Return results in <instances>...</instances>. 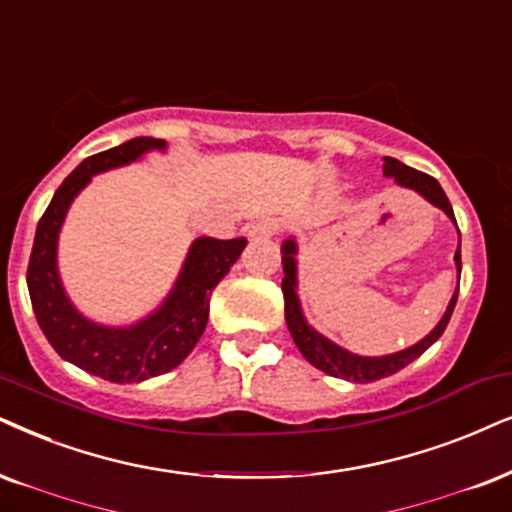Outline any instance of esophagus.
I'll return each instance as SVG.
<instances>
[{
  "mask_svg": "<svg viewBox=\"0 0 512 512\" xmlns=\"http://www.w3.org/2000/svg\"><path fill=\"white\" fill-rule=\"evenodd\" d=\"M276 231H278L276 222H271V219H262V222L250 226L248 238L250 241H267V238L276 236Z\"/></svg>",
  "mask_w": 512,
  "mask_h": 512,
  "instance_id": "esophagus-1",
  "label": "esophagus"
}]
</instances>
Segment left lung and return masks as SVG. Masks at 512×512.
Masks as SVG:
<instances>
[{
    "label": "left lung",
    "mask_w": 512,
    "mask_h": 512,
    "mask_svg": "<svg viewBox=\"0 0 512 512\" xmlns=\"http://www.w3.org/2000/svg\"><path fill=\"white\" fill-rule=\"evenodd\" d=\"M383 174L385 177L394 179V184H399L401 189L416 191L418 196H423L430 205H435V208L442 210L444 215L456 224L454 208H451L449 198H446L444 189L439 186V181L435 177L413 170V167L399 163L397 158H383ZM281 262H283V274H286L281 281L283 300H286V323L297 349H300L302 357L312 366L319 368V371L335 375V378L352 380V383H373V380L387 378V375H394L404 366H409L413 359H418L425 349L435 345V342L442 338L446 323H449L451 314H454V307L458 300V283H456V293L449 300V307H446L444 316L423 340L416 342V345L399 349V352H392V354H383V357H361V354H354L345 347L335 345L333 340H328L326 335H321L312 323H307V319H304L300 297H297V241L293 236L286 238L281 245ZM454 262H456L458 278H461V238H458Z\"/></svg>",
    "instance_id": "1"
}]
</instances>
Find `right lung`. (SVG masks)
Wrapping results in <instances>:
<instances>
[{
    "instance_id": "obj_1",
    "label": "right lung",
    "mask_w": 512,
    "mask_h": 512,
    "mask_svg": "<svg viewBox=\"0 0 512 512\" xmlns=\"http://www.w3.org/2000/svg\"><path fill=\"white\" fill-rule=\"evenodd\" d=\"M151 151H167L163 139L139 137L82 160L51 198L35 231L28 264V290L37 323L49 345L82 371L111 383H141L172 371L191 354L205 331L210 293L229 274L248 241L245 238L200 236L191 243L186 260L165 300L129 326H103L87 319L70 302L58 274V236L84 186L101 172L137 163Z\"/></svg>"
}]
</instances>
